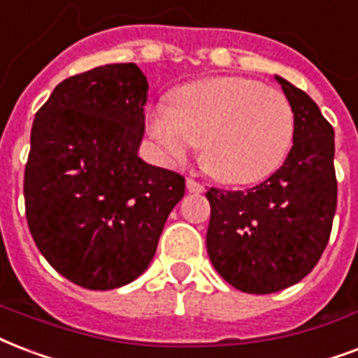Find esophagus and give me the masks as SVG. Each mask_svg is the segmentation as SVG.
Here are the masks:
<instances>
[{"label": "esophagus", "instance_id": "esophagus-1", "mask_svg": "<svg viewBox=\"0 0 358 358\" xmlns=\"http://www.w3.org/2000/svg\"><path fill=\"white\" fill-rule=\"evenodd\" d=\"M185 185H187V191H189V193H201V191L204 189L203 184H201V182H197V180H193V178L185 180Z\"/></svg>", "mask_w": 358, "mask_h": 358}]
</instances>
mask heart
<instances>
[{
  "label": "heart",
  "instance_id": "b5f03b06",
  "mask_svg": "<svg viewBox=\"0 0 358 358\" xmlns=\"http://www.w3.org/2000/svg\"><path fill=\"white\" fill-rule=\"evenodd\" d=\"M287 97L259 82L220 76L191 82L148 118L163 154L182 161L201 144V163L227 184H252L274 173L293 141Z\"/></svg>",
  "mask_w": 358,
  "mask_h": 358
}]
</instances>
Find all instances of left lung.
Returning a JSON list of instances; mask_svg holds the SVG:
<instances>
[{"instance_id": "left-lung-1", "label": "left lung", "mask_w": 358, "mask_h": 358, "mask_svg": "<svg viewBox=\"0 0 358 358\" xmlns=\"http://www.w3.org/2000/svg\"><path fill=\"white\" fill-rule=\"evenodd\" d=\"M276 80L294 116L287 159L255 187L206 191L210 261L225 282L253 294L306 278L323 255L336 212L334 129L306 92Z\"/></svg>"}]
</instances>
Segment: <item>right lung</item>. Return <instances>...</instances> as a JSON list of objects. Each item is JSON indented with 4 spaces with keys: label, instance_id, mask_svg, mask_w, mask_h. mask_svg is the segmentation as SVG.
<instances>
[{
    "label": "right lung",
    "instance_id": "1",
    "mask_svg": "<svg viewBox=\"0 0 358 358\" xmlns=\"http://www.w3.org/2000/svg\"><path fill=\"white\" fill-rule=\"evenodd\" d=\"M148 80L135 64L59 82L31 127L24 173L29 233L54 270L94 291L122 287L154 259L185 180L138 157Z\"/></svg>",
    "mask_w": 358,
    "mask_h": 358
}]
</instances>
